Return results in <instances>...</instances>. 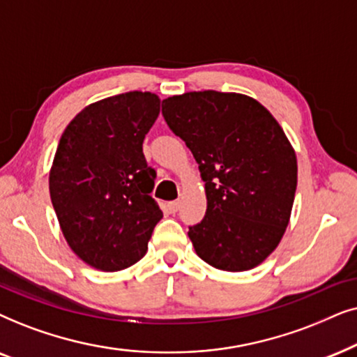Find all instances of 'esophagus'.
<instances>
[{"label": "esophagus", "instance_id": "esophagus-1", "mask_svg": "<svg viewBox=\"0 0 357 357\" xmlns=\"http://www.w3.org/2000/svg\"><path fill=\"white\" fill-rule=\"evenodd\" d=\"M179 207H181V202H179V201H171V202H168L169 212H173V213L178 212Z\"/></svg>", "mask_w": 357, "mask_h": 357}]
</instances>
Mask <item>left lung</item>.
<instances>
[{
  "label": "left lung",
  "mask_w": 357,
  "mask_h": 357,
  "mask_svg": "<svg viewBox=\"0 0 357 357\" xmlns=\"http://www.w3.org/2000/svg\"><path fill=\"white\" fill-rule=\"evenodd\" d=\"M161 114L206 183V215L188 231L197 256L231 273L256 268L278 248L296 196L282 127L256 99L211 89L163 99Z\"/></svg>",
  "instance_id": "left-lung-1"
}]
</instances>
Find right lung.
I'll return each mask as SVG.
<instances>
[{
  "instance_id": "right-lung-1",
  "label": "right lung",
  "mask_w": 357,
  "mask_h": 357,
  "mask_svg": "<svg viewBox=\"0 0 357 357\" xmlns=\"http://www.w3.org/2000/svg\"><path fill=\"white\" fill-rule=\"evenodd\" d=\"M158 114L156 94L122 93L89 104L61 134L50 199L66 243L93 268L112 273L140 261L163 217L142 149Z\"/></svg>"
}]
</instances>
